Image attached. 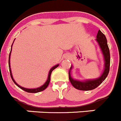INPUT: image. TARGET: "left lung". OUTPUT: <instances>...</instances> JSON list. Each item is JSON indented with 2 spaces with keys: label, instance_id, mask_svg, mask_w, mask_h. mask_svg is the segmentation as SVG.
I'll use <instances>...</instances> for the list:
<instances>
[{
  "label": "left lung",
  "instance_id": "left-lung-1",
  "mask_svg": "<svg viewBox=\"0 0 121 121\" xmlns=\"http://www.w3.org/2000/svg\"><path fill=\"white\" fill-rule=\"evenodd\" d=\"M96 40L98 42L100 47V50L103 54L104 61V68L102 73L100 77L94 79H86L84 81H79L74 79L71 76V70H72L73 66L70 67L69 71V79L71 84L75 88L79 90L88 91L91 90L98 87L104 81L108 74L110 70V50L107 44V40L106 37L100 30L98 31Z\"/></svg>",
  "mask_w": 121,
  "mask_h": 121
}]
</instances>
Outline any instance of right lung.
<instances>
[{
    "mask_svg": "<svg viewBox=\"0 0 121 121\" xmlns=\"http://www.w3.org/2000/svg\"><path fill=\"white\" fill-rule=\"evenodd\" d=\"M14 41H13V43H14ZM13 43L12 45H11V49L10 53H9V60H8V64H9V72H10V75H11V79H12L13 81L14 82V84L18 86V87H19L20 88H21L22 90L25 91H26V92H28V93H36L40 92V91H42L44 90L45 89V88H47V87L48 86L49 83H50V79H51V78H50V77H51V73H52V71H53V70L55 69V68H56L57 67H58L59 64H57V65H56L53 66V67H52L51 69H50V71H49V73H48V75L47 79L46 82H45V84H43V85H42V86H39V87H38V88H24V87H23V86H21V85H19V84H17L16 82L14 81V78H13V75H12V73H11V67H10V56H11V50H12V47H13Z\"/></svg>",
    "mask_w": 121,
    "mask_h": 121,
    "instance_id": "1",
    "label": "right lung"
}]
</instances>
